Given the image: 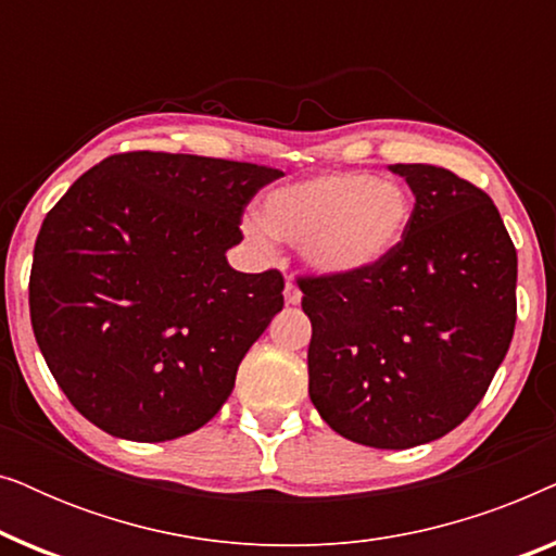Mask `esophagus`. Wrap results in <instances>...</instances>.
<instances>
[{
  "label": "esophagus",
  "instance_id": "esophagus-1",
  "mask_svg": "<svg viewBox=\"0 0 556 556\" xmlns=\"http://www.w3.org/2000/svg\"><path fill=\"white\" fill-rule=\"evenodd\" d=\"M283 295H286V303H288V306H295V303H301V291H299V286L291 283V280H288V283H286V288H283Z\"/></svg>",
  "mask_w": 556,
  "mask_h": 556
}]
</instances>
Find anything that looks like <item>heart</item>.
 Returning a JSON list of instances; mask_svg holds the SVG:
<instances>
[{
    "instance_id": "b5f03b06",
    "label": "heart",
    "mask_w": 556,
    "mask_h": 556,
    "mask_svg": "<svg viewBox=\"0 0 556 556\" xmlns=\"http://www.w3.org/2000/svg\"><path fill=\"white\" fill-rule=\"evenodd\" d=\"M413 204L397 181L369 174H318L265 197L263 223L248 219L257 248L273 238L301 245L321 273H354L377 265L405 238Z\"/></svg>"
}]
</instances>
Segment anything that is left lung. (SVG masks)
I'll list each match as a JSON object with an SVG mask.
<instances>
[{
  "label": "left lung",
  "mask_w": 556,
  "mask_h": 556,
  "mask_svg": "<svg viewBox=\"0 0 556 556\" xmlns=\"http://www.w3.org/2000/svg\"><path fill=\"white\" fill-rule=\"evenodd\" d=\"M415 194L405 238L377 265L303 276L308 394L331 430L405 451L473 413L516 326V248L481 187L394 164Z\"/></svg>",
  "instance_id": "left-lung-1"
}]
</instances>
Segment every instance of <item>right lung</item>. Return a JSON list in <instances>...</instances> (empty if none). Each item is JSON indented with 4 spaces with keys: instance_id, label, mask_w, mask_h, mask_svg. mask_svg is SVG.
<instances>
[{
    "instance_id": "obj_1",
    "label": "right lung",
    "mask_w": 556,
    "mask_h": 556,
    "mask_svg": "<svg viewBox=\"0 0 556 556\" xmlns=\"http://www.w3.org/2000/svg\"><path fill=\"white\" fill-rule=\"evenodd\" d=\"M273 166L126 151L48 212L29 318L60 390L109 435L162 443L219 413L242 356L283 308L280 270L238 273L227 248Z\"/></svg>"
}]
</instances>
